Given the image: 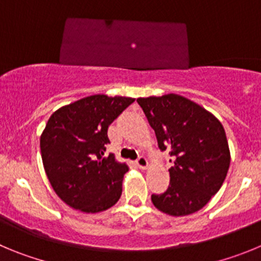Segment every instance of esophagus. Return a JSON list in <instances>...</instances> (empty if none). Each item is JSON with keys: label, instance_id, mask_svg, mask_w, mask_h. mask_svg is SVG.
<instances>
[{"label": "esophagus", "instance_id": "esophagus-1", "mask_svg": "<svg viewBox=\"0 0 261 261\" xmlns=\"http://www.w3.org/2000/svg\"><path fill=\"white\" fill-rule=\"evenodd\" d=\"M136 165L139 166L140 169H147L148 168V160L144 156H139L136 160Z\"/></svg>", "mask_w": 261, "mask_h": 261}]
</instances>
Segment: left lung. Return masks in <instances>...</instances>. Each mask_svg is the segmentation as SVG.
Masks as SVG:
<instances>
[{
    "label": "left lung",
    "mask_w": 261,
    "mask_h": 261,
    "mask_svg": "<svg viewBox=\"0 0 261 261\" xmlns=\"http://www.w3.org/2000/svg\"><path fill=\"white\" fill-rule=\"evenodd\" d=\"M136 101L154 130L159 148L169 152L173 163L168 190L152 195V203L175 217L198 212L221 189L229 170V144L221 122L175 93Z\"/></svg>",
    "instance_id": "1"
}]
</instances>
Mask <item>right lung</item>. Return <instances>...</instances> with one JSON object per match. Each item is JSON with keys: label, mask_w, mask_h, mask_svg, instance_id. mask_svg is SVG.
Here are the masks:
<instances>
[{"label": "right lung", "mask_w": 261, "mask_h": 261, "mask_svg": "<svg viewBox=\"0 0 261 261\" xmlns=\"http://www.w3.org/2000/svg\"><path fill=\"white\" fill-rule=\"evenodd\" d=\"M135 98L88 96L56 110L41 138V159L56 194L86 213L113 206L128 166L107 156L108 127Z\"/></svg>", "instance_id": "1"}]
</instances>
